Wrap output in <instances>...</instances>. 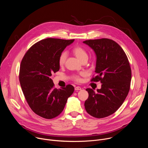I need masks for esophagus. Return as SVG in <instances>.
<instances>
[{
    "mask_svg": "<svg viewBox=\"0 0 148 148\" xmlns=\"http://www.w3.org/2000/svg\"><path fill=\"white\" fill-rule=\"evenodd\" d=\"M81 90V88L80 87L77 86V87H75V91H77V90Z\"/></svg>",
    "mask_w": 148,
    "mask_h": 148,
    "instance_id": "1",
    "label": "esophagus"
}]
</instances>
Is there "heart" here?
<instances>
[{"instance_id":"obj_1","label":"heart","mask_w":148,"mask_h":148,"mask_svg":"<svg viewBox=\"0 0 148 148\" xmlns=\"http://www.w3.org/2000/svg\"><path fill=\"white\" fill-rule=\"evenodd\" d=\"M73 53L79 60H80L82 61L88 59V56L87 52L85 49L81 46H76L74 47L73 49ZM67 54L65 51L62 52L60 54L58 60L59 66H62L64 65L67 59ZM86 75H87L86 73L81 72L77 74H73L72 75V78L74 81L79 82L81 81L82 77H86Z\"/></svg>"}]
</instances>
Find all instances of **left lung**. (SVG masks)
<instances>
[{
    "instance_id": "8db88e82",
    "label": "left lung",
    "mask_w": 148,
    "mask_h": 148,
    "mask_svg": "<svg viewBox=\"0 0 148 148\" xmlns=\"http://www.w3.org/2000/svg\"><path fill=\"white\" fill-rule=\"evenodd\" d=\"M95 53V73L91 81L102 84L97 92L87 88L88 98L84 106L90 115L107 117L115 112L127 97L131 86V69L125 53L116 42L109 38L88 40L83 41Z\"/></svg>"
}]
</instances>
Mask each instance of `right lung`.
Segmentation results:
<instances>
[{
    "label": "right lung",
    "mask_w": 148,
    "mask_h": 148,
    "mask_svg": "<svg viewBox=\"0 0 148 148\" xmlns=\"http://www.w3.org/2000/svg\"><path fill=\"white\" fill-rule=\"evenodd\" d=\"M74 41L41 40L27 51L21 61L19 81L22 91L30 108L42 118L50 119L59 115L74 91L70 84L55 88L50 78L52 73L60 70L59 56Z\"/></svg>",
    "instance_id": "right-lung-1"
}]
</instances>
